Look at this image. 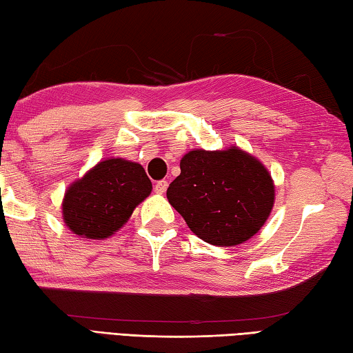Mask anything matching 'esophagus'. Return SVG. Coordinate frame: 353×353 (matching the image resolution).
<instances>
[{"label": "esophagus", "instance_id": "obj_1", "mask_svg": "<svg viewBox=\"0 0 353 353\" xmlns=\"http://www.w3.org/2000/svg\"><path fill=\"white\" fill-rule=\"evenodd\" d=\"M167 188H169V183H167L165 180H161L154 184V192L156 194H164Z\"/></svg>", "mask_w": 353, "mask_h": 353}]
</instances>
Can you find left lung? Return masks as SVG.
Segmentation results:
<instances>
[{"label": "left lung", "instance_id": "left-lung-1", "mask_svg": "<svg viewBox=\"0 0 353 353\" xmlns=\"http://www.w3.org/2000/svg\"><path fill=\"white\" fill-rule=\"evenodd\" d=\"M167 189L169 203L208 244L231 247L256 234L274 208L275 186L255 156L238 147L192 150Z\"/></svg>", "mask_w": 353, "mask_h": 353}]
</instances>
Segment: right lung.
<instances>
[{
    "instance_id": "add662e5",
    "label": "right lung",
    "mask_w": 353,
    "mask_h": 353,
    "mask_svg": "<svg viewBox=\"0 0 353 353\" xmlns=\"http://www.w3.org/2000/svg\"><path fill=\"white\" fill-rule=\"evenodd\" d=\"M150 192L152 181L141 164L109 158L68 186L62 219L81 238L106 239L128 222Z\"/></svg>"
}]
</instances>
